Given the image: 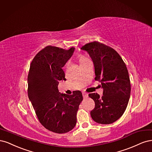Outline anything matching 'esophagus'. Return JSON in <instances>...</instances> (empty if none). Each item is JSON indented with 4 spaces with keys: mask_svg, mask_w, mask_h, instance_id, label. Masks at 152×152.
<instances>
[{
    "mask_svg": "<svg viewBox=\"0 0 152 152\" xmlns=\"http://www.w3.org/2000/svg\"><path fill=\"white\" fill-rule=\"evenodd\" d=\"M83 96L85 98V99H87V98L88 97V94H86V93H85V92H83Z\"/></svg>",
    "mask_w": 152,
    "mask_h": 152,
    "instance_id": "34e87169",
    "label": "esophagus"
}]
</instances>
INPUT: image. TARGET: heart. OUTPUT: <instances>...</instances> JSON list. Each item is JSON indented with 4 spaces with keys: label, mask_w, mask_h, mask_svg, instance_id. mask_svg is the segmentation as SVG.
<instances>
[{
    "label": "heart",
    "mask_w": 152,
    "mask_h": 152,
    "mask_svg": "<svg viewBox=\"0 0 152 152\" xmlns=\"http://www.w3.org/2000/svg\"><path fill=\"white\" fill-rule=\"evenodd\" d=\"M80 64H83V63H85V62H88V61H90L88 58L86 57H85V56H81L80 57Z\"/></svg>",
    "instance_id": "b5f03b06"
}]
</instances>
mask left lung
<instances>
[{"label": "left lung", "mask_w": 152, "mask_h": 152, "mask_svg": "<svg viewBox=\"0 0 152 152\" xmlns=\"http://www.w3.org/2000/svg\"><path fill=\"white\" fill-rule=\"evenodd\" d=\"M81 49L86 51L94 64L96 81L101 83L103 96L90 94L95 107L90 112L97 123L112 124L124 114L131 95L129 73L124 62L113 48L98 42L86 44Z\"/></svg>", "instance_id": "1"}]
</instances>
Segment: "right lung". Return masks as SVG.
Instances as JSON below:
<instances>
[{"instance_id":"right-lung-1","label":"right lung","mask_w":152,"mask_h":152,"mask_svg":"<svg viewBox=\"0 0 152 152\" xmlns=\"http://www.w3.org/2000/svg\"><path fill=\"white\" fill-rule=\"evenodd\" d=\"M75 50L47 46L34 57L28 73L29 99L42 126L56 133H66L75 128L83 99L80 91L69 95L58 90L59 81H66L62 67Z\"/></svg>"}]
</instances>
